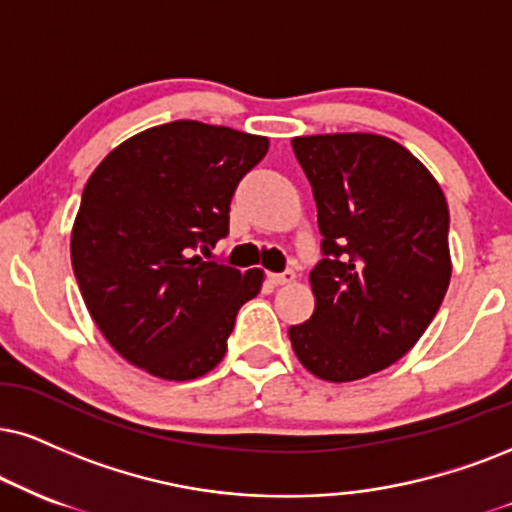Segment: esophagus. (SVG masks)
Wrapping results in <instances>:
<instances>
[{
    "instance_id": "obj_1",
    "label": "esophagus",
    "mask_w": 512,
    "mask_h": 512,
    "mask_svg": "<svg viewBox=\"0 0 512 512\" xmlns=\"http://www.w3.org/2000/svg\"><path fill=\"white\" fill-rule=\"evenodd\" d=\"M294 280H296L294 270H285V273H273V275H270V282H273V285H292Z\"/></svg>"
}]
</instances>
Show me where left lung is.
Wrapping results in <instances>:
<instances>
[{"mask_svg": "<svg viewBox=\"0 0 512 512\" xmlns=\"http://www.w3.org/2000/svg\"><path fill=\"white\" fill-rule=\"evenodd\" d=\"M292 147L327 258L308 275L313 315L289 327V342L320 380H363L406 356L444 301L449 204L422 161L384 135H301Z\"/></svg>", "mask_w": 512, "mask_h": 512, "instance_id": "1", "label": "left lung"}]
</instances>
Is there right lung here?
I'll list each match as a JSON object with an SVG mask.
<instances>
[{
  "mask_svg": "<svg viewBox=\"0 0 512 512\" xmlns=\"http://www.w3.org/2000/svg\"><path fill=\"white\" fill-rule=\"evenodd\" d=\"M266 151L268 137L173 121L137 132L94 168L71 232L73 273L128 363L187 382L223 361L263 270L242 273L203 251L227 235L237 182Z\"/></svg>",
  "mask_w": 512,
  "mask_h": 512,
  "instance_id": "add662e5",
  "label": "right lung"
}]
</instances>
